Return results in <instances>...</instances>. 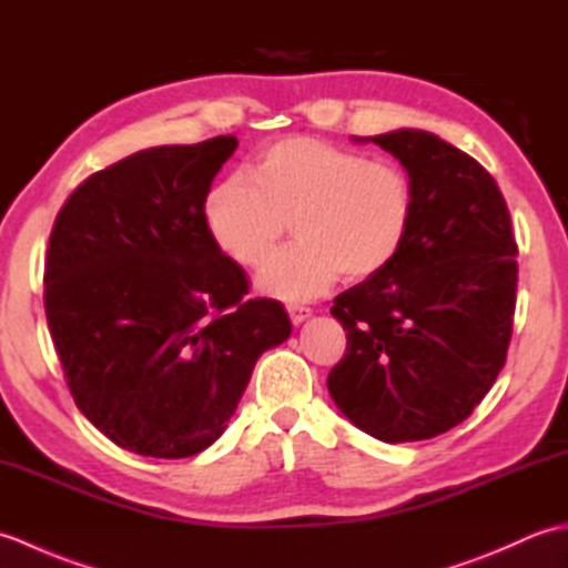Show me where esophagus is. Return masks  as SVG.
<instances>
[{"instance_id":"1","label":"esophagus","mask_w":568,"mask_h":568,"mask_svg":"<svg viewBox=\"0 0 568 568\" xmlns=\"http://www.w3.org/2000/svg\"><path fill=\"white\" fill-rule=\"evenodd\" d=\"M287 315H291V322L293 324H303L310 315H312V307H305V305H287Z\"/></svg>"}]
</instances>
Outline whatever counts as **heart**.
Listing matches in <instances>:
<instances>
[{
    "label": "heart",
    "mask_w": 568,
    "mask_h": 568,
    "mask_svg": "<svg viewBox=\"0 0 568 568\" xmlns=\"http://www.w3.org/2000/svg\"><path fill=\"white\" fill-rule=\"evenodd\" d=\"M415 183L400 163L312 136L263 146L248 173H229L204 197V226L229 258L256 271L290 220L301 239L265 265L268 295L310 300L339 281L383 273L415 222Z\"/></svg>",
    "instance_id": "1"
}]
</instances>
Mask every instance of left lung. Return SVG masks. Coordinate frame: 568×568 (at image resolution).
<instances>
[{
	"label": "left lung",
	"mask_w": 568,
	"mask_h": 568,
	"mask_svg": "<svg viewBox=\"0 0 568 568\" xmlns=\"http://www.w3.org/2000/svg\"><path fill=\"white\" fill-rule=\"evenodd\" d=\"M364 141V139H356ZM415 183V222L388 268L334 297L346 354L336 407L381 442L432 439L464 422L508 356L517 244L496 180L417 129L368 136Z\"/></svg>",
	"instance_id": "left-lung-1"
}]
</instances>
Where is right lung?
Returning <instances> with one entry per match:
<instances>
[{
	"label": "right lung",
	"mask_w": 568,
	"mask_h": 568,
	"mask_svg": "<svg viewBox=\"0 0 568 568\" xmlns=\"http://www.w3.org/2000/svg\"><path fill=\"white\" fill-rule=\"evenodd\" d=\"M236 146L216 136L129 155L82 180L48 239L43 305L72 400L141 456L220 439L258 356L293 329L277 300L246 297L244 268L204 226Z\"/></svg>",
	"instance_id": "1"
}]
</instances>
